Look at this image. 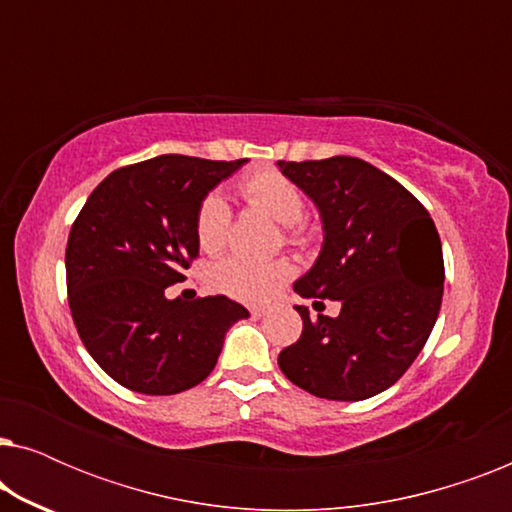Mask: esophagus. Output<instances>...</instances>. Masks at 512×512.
Wrapping results in <instances>:
<instances>
[{"instance_id": "1", "label": "esophagus", "mask_w": 512, "mask_h": 512, "mask_svg": "<svg viewBox=\"0 0 512 512\" xmlns=\"http://www.w3.org/2000/svg\"><path fill=\"white\" fill-rule=\"evenodd\" d=\"M251 317H265V314H268V307H263V305H254V307H251Z\"/></svg>"}]
</instances>
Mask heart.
<instances>
[{"label":"heart","instance_id":"heart-1","mask_svg":"<svg viewBox=\"0 0 512 512\" xmlns=\"http://www.w3.org/2000/svg\"><path fill=\"white\" fill-rule=\"evenodd\" d=\"M242 200L272 221L282 223V235L291 244L307 242V223L303 219L305 200L300 188L277 170H256L242 177ZM230 233V209L219 193H209L195 212V240L205 254H219L226 247ZM291 275V265L275 261H249V258H223L209 270V284L223 296L242 303H263Z\"/></svg>","mask_w":512,"mask_h":512}]
</instances>
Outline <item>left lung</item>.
<instances>
[{
    "label": "left lung",
    "instance_id": "1",
    "mask_svg": "<svg viewBox=\"0 0 512 512\" xmlns=\"http://www.w3.org/2000/svg\"><path fill=\"white\" fill-rule=\"evenodd\" d=\"M279 170L310 195L324 223L317 263L293 284L303 298L340 300L338 317H303V333L279 352L296 387L328 401H363L412 366L440 312L443 247L426 207L366 160L333 156Z\"/></svg>",
    "mask_w": 512,
    "mask_h": 512
}]
</instances>
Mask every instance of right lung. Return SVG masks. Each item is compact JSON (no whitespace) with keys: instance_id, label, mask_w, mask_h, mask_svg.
<instances>
[{"instance_id":"1","label":"right lung","mask_w":512,"mask_h":512,"mask_svg":"<svg viewBox=\"0 0 512 512\" xmlns=\"http://www.w3.org/2000/svg\"><path fill=\"white\" fill-rule=\"evenodd\" d=\"M242 160L167 153L118 167L69 230V310L88 354L111 380L149 396L200 384L223 338L249 312L226 296L165 298L198 258L195 212Z\"/></svg>"}]
</instances>
